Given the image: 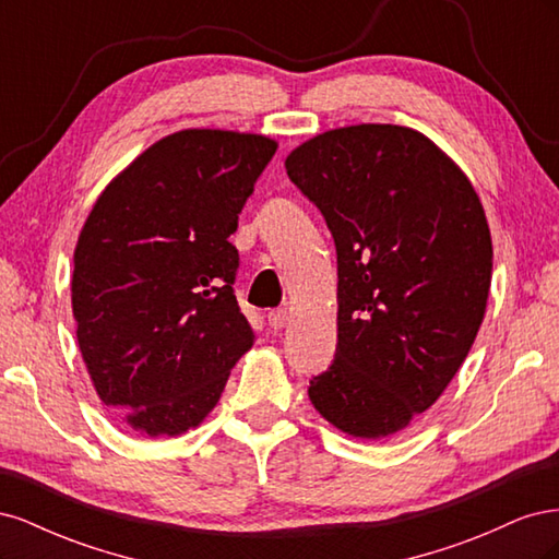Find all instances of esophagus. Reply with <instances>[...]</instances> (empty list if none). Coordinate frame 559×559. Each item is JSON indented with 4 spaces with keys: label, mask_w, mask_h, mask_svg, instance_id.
Wrapping results in <instances>:
<instances>
[{
    "label": "esophagus",
    "mask_w": 559,
    "mask_h": 559,
    "mask_svg": "<svg viewBox=\"0 0 559 559\" xmlns=\"http://www.w3.org/2000/svg\"><path fill=\"white\" fill-rule=\"evenodd\" d=\"M289 317H292V312L286 310V308H282V310H270L267 312V324H270V329H284L286 326V321H289Z\"/></svg>",
    "instance_id": "esophagus-1"
}]
</instances>
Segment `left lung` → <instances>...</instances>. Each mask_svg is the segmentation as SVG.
I'll return each mask as SVG.
<instances>
[{"label":"left lung","instance_id":"8db88e82","mask_svg":"<svg viewBox=\"0 0 559 559\" xmlns=\"http://www.w3.org/2000/svg\"><path fill=\"white\" fill-rule=\"evenodd\" d=\"M284 165L337 253L335 359L310 401L335 429L380 441L431 408L476 341L492 282L485 210L413 128H335Z\"/></svg>","mask_w":559,"mask_h":559}]
</instances>
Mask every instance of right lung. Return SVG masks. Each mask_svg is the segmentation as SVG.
I'll use <instances>...</instances> for the list:
<instances>
[{
  "mask_svg": "<svg viewBox=\"0 0 559 559\" xmlns=\"http://www.w3.org/2000/svg\"><path fill=\"white\" fill-rule=\"evenodd\" d=\"M275 151L263 134L179 130L95 200L74 249L76 341L99 401L132 431L198 427L253 345L228 238Z\"/></svg>",
  "mask_w": 559,
  "mask_h": 559,
  "instance_id": "1",
  "label": "right lung"
}]
</instances>
